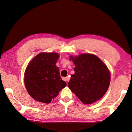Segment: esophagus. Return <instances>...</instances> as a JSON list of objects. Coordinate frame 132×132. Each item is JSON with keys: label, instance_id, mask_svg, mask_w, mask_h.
<instances>
[{"label": "esophagus", "instance_id": "obj_1", "mask_svg": "<svg viewBox=\"0 0 132 132\" xmlns=\"http://www.w3.org/2000/svg\"><path fill=\"white\" fill-rule=\"evenodd\" d=\"M62 79L64 81V82H67L69 80V79L67 77H63V78H62Z\"/></svg>", "mask_w": 132, "mask_h": 132}]
</instances>
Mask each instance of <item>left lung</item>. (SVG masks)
<instances>
[{"label":"left lung","mask_w":132,"mask_h":132,"mask_svg":"<svg viewBox=\"0 0 132 132\" xmlns=\"http://www.w3.org/2000/svg\"><path fill=\"white\" fill-rule=\"evenodd\" d=\"M70 57L75 67V73L68 83L69 88L85 104L100 100L110 84L111 75L107 67L94 54L86 53Z\"/></svg>","instance_id":"8db88e82"}]
</instances>
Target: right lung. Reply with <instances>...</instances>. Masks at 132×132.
Masks as SVG:
<instances>
[{
	"label": "right lung",
	"mask_w": 132,
	"mask_h": 132,
	"mask_svg": "<svg viewBox=\"0 0 132 132\" xmlns=\"http://www.w3.org/2000/svg\"><path fill=\"white\" fill-rule=\"evenodd\" d=\"M60 57L56 53H41L33 58L27 67L24 84L35 100L50 103L59 94L66 83L62 80L55 64Z\"/></svg>",
	"instance_id": "add662e5"
}]
</instances>
